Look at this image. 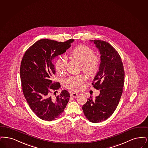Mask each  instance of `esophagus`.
<instances>
[{
    "mask_svg": "<svg viewBox=\"0 0 148 148\" xmlns=\"http://www.w3.org/2000/svg\"><path fill=\"white\" fill-rule=\"evenodd\" d=\"M78 95L77 94V93H75V92H71V96L73 97H76Z\"/></svg>",
    "mask_w": 148,
    "mask_h": 148,
    "instance_id": "esophagus-1",
    "label": "esophagus"
}]
</instances>
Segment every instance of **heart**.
<instances>
[{
    "instance_id": "obj_1",
    "label": "heart",
    "mask_w": 148,
    "mask_h": 148,
    "mask_svg": "<svg viewBox=\"0 0 148 148\" xmlns=\"http://www.w3.org/2000/svg\"><path fill=\"white\" fill-rule=\"evenodd\" d=\"M72 58L81 64V70L90 76L96 75L99 71L101 60L95 55L92 49L84 45H78L71 52ZM66 59L60 58L56 61V68L59 73L64 72L66 66ZM86 77L83 75L72 76L65 81V87L73 90H81L84 87Z\"/></svg>"
}]
</instances>
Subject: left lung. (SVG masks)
I'll return each instance as SVG.
<instances>
[{"mask_svg": "<svg viewBox=\"0 0 148 148\" xmlns=\"http://www.w3.org/2000/svg\"><path fill=\"white\" fill-rule=\"evenodd\" d=\"M101 53V65L92 85L100 94L90 96L83 105L84 114L92 123L106 121L115 111L122 95L124 70L121 58L116 49L103 40H92Z\"/></svg>", "mask_w": 148, "mask_h": 148, "instance_id": "1", "label": "left lung"}]
</instances>
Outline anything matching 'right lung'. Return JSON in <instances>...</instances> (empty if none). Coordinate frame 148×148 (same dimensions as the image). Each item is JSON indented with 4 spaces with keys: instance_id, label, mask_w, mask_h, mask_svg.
<instances>
[{
    "instance_id": "1",
    "label": "right lung",
    "mask_w": 148,
    "mask_h": 148,
    "mask_svg": "<svg viewBox=\"0 0 148 148\" xmlns=\"http://www.w3.org/2000/svg\"><path fill=\"white\" fill-rule=\"evenodd\" d=\"M74 40L58 42L41 39L32 45L23 57L20 73L23 94L32 112L42 120L56 119L69 102L70 93L65 90L60 95L52 96L61 87L59 82L52 81L55 74L53 59L66 52Z\"/></svg>"
}]
</instances>
